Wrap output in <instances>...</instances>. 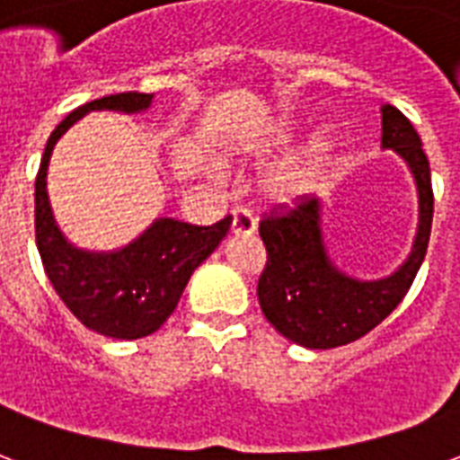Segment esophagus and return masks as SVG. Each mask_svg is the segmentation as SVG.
I'll use <instances>...</instances> for the list:
<instances>
[{"label": "esophagus", "instance_id": "obj_1", "mask_svg": "<svg viewBox=\"0 0 460 460\" xmlns=\"http://www.w3.org/2000/svg\"><path fill=\"white\" fill-rule=\"evenodd\" d=\"M231 231H234L236 236H251V234H255V219L251 217L248 209H234Z\"/></svg>", "mask_w": 460, "mask_h": 460}]
</instances>
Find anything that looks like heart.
I'll use <instances>...</instances> for the list:
<instances>
[{"label":"heart","instance_id":"1","mask_svg":"<svg viewBox=\"0 0 460 460\" xmlns=\"http://www.w3.org/2000/svg\"><path fill=\"white\" fill-rule=\"evenodd\" d=\"M292 139L294 128L282 122L275 129H270L268 135H262L255 145L248 146V154L253 159H270L275 154L285 152L287 146L292 145ZM331 135L328 132H315L306 145L301 146V152L292 161H287L285 166L272 171L262 181V198L277 207L294 205L301 198H306L308 192L315 188V183H318L321 173L325 171V164L331 159Z\"/></svg>","mask_w":460,"mask_h":460}]
</instances>
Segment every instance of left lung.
I'll list each match as a JSON object with an SVG mask.
<instances>
[{"mask_svg":"<svg viewBox=\"0 0 460 460\" xmlns=\"http://www.w3.org/2000/svg\"><path fill=\"white\" fill-rule=\"evenodd\" d=\"M381 146L408 164L417 185L420 219L408 261L381 279L347 275L328 255L315 198L261 222L268 262L258 279V301L279 335L308 349H332L364 338L408 294L425 261L434 195L429 161L412 122L394 105H381Z\"/></svg>","mask_w":460,"mask_h":460,"instance_id":"left-lung-1","label":"left lung"}]
</instances>
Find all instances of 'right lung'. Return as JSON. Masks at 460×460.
Masks as SVG:
<instances>
[{
    "mask_svg": "<svg viewBox=\"0 0 460 460\" xmlns=\"http://www.w3.org/2000/svg\"><path fill=\"white\" fill-rule=\"evenodd\" d=\"M154 93H115L79 105L48 139L35 178V243L45 275L65 306L89 331L115 340L146 338L166 323L199 262L215 253L231 226V217L212 226L161 217L132 243L118 251H84L69 243L52 217L48 164L58 139L91 111L142 113Z\"/></svg>",
    "mask_w": 460,
    "mask_h": 460,
    "instance_id": "add662e5",
    "label": "right lung"
}]
</instances>
